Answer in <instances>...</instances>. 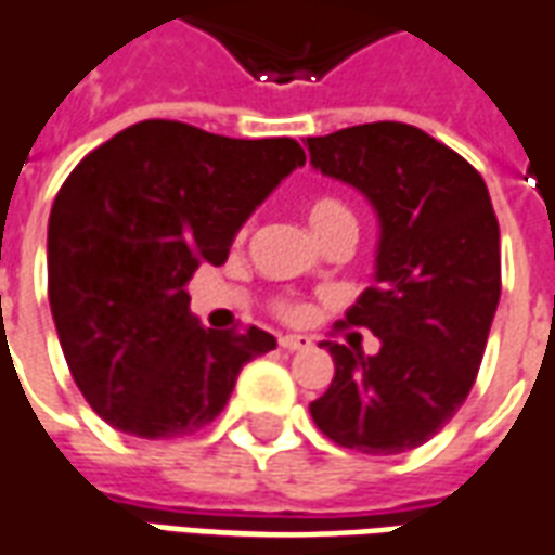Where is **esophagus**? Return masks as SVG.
Wrapping results in <instances>:
<instances>
[{
	"label": "esophagus",
	"mask_w": 555,
	"mask_h": 555,
	"mask_svg": "<svg viewBox=\"0 0 555 555\" xmlns=\"http://www.w3.org/2000/svg\"><path fill=\"white\" fill-rule=\"evenodd\" d=\"M279 345L285 351H306V348H312V336H304V333H282Z\"/></svg>",
	"instance_id": "34e87169"
}]
</instances>
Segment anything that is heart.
I'll return each mask as SVG.
<instances>
[{"instance_id":"obj_1","label":"heart","mask_w":555,"mask_h":555,"mask_svg":"<svg viewBox=\"0 0 555 555\" xmlns=\"http://www.w3.org/2000/svg\"><path fill=\"white\" fill-rule=\"evenodd\" d=\"M306 219H309V228L315 231V237H321L324 231H331L336 224H354L351 210L336 197H312L306 204ZM282 312L285 315H300V306H282Z\"/></svg>"}]
</instances>
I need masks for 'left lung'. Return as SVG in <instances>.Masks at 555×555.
<instances>
[{
	"instance_id": "8db88e82",
	"label": "left lung",
	"mask_w": 555,
	"mask_h": 555,
	"mask_svg": "<svg viewBox=\"0 0 555 555\" xmlns=\"http://www.w3.org/2000/svg\"><path fill=\"white\" fill-rule=\"evenodd\" d=\"M324 177L358 189L378 216L375 282L345 321L382 348L324 343L333 382L309 405L318 429L375 456L429 441L466 402L499 294V222L466 158L405 122L306 138Z\"/></svg>"
}]
</instances>
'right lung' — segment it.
Here are the masks:
<instances>
[{"instance_id": "obj_1", "label": "right lung", "mask_w": 555, "mask_h": 555, "mask_svg": "<svg viewBox=\"0 0 555 555\" xmlns=\"http://www.w3.org/2000/svg\"><path fill=\"white\" fill-rule=\"evenodd\" d=\"M306 162L291 138L237 141L143 119L92 150L48 224V297L62 354L102 421L138 439L219 417L267 331H210L189 312L197 267L224 264L251 212Z\"/></svg>"}]
</instances>
